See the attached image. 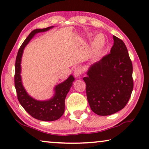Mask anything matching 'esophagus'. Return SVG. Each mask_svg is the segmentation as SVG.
I'll return each instance as SVG.
<instances>
[{"label":"esophagus","instance_id":"1","mask_svg":"<svg viewBox=\"0 0 149 149\" xmlns=\"http://www.w3.org/2000/svg\"><path fill=\"white\" fill-rule=\"evenodd\" d=\"M84 72V69L81 67H77L74 70V76L75 77H79Z\"/></svg>","mask_w":149,"mask_h":149}]
</instances>
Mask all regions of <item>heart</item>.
Here are the masks:
<instances>
[{"label":"heart","instance_id":"1","mask_svg":"<svg viewBox=\"0 0 149 149\" xmlns=\"http://www.w3.org/2000/svg\"><path fill=\"white\" fill-rule=\"evenodd\" d=\"M106 45V40L101 35L95 37L91 45V55L93 58H96L100 56L102 53Z\"/></svg>","mask_w":149,"mask_h":149}]
</instances>
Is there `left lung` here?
Masks as SVG:
<instances>
[{"label":"left lung","instance_id":"8db88e82","mask_svg":"<svg viewBox=\"0 0 149 149\" xmlns=\"http://www.w3.org/2000/svg\"><path fill=\"white\" fill-rule=\"evenodd\" d=\"M110 53L88 69L86 93L91 109L99 116H108L123 109L132 95L133 65L122 40L113 35Z\"/></svg>","mask_w":149,"mask_h":149}]
</instances>
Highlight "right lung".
Returning a JSON list of instances; mask_svg holds the SVG:
<instances>
[{
	"instance_id": "obj_1",
	"label": "right lung",
	"mask_w": 149,
	"mask_h": 149,
	"mask_svg": "<svg viewBox=\"0 0 149 149\" xmlns=\"http://www.w3.org/2000/svg\"><path fill=\"white\" fill-rule=\"evenodd\" d=\"M50 26L44 29H36L32 31L26 40L22 43L17 52L16 64H15L14 82L17 99L26 112L35 119L51 122L55 121L62 116L65 109V99L72 87L75 78L72 75L60 84L56 85L54 88V94L51 99L46 100H38L31 97L22 84L21 76V60L24 50L26 45L35 34L41 32H45L53 28Z\"/></svg>"
}]
</instances>
